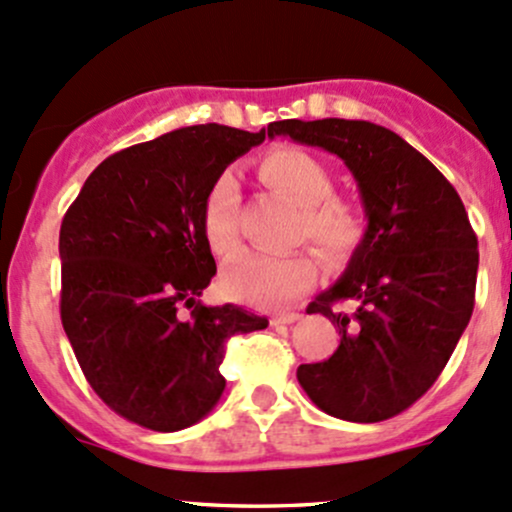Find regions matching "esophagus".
Listing matches in <instances>:
<instances>
[{
	"label": "esophagus",
	"instance_id": "34e87169",
	"mask_svg": "<svg viewBox=\"0 0 512 512\" xmlns=\"http://www.w3.org/2000/svg\"><path fill=\"white\" fill-rule=\"evenodd\" d=\"M301 318V313H296V311H286V313H279V316H274L272 318V325H291V323H296V320Z\"/></svg>",
	"mask_w": 512,
	"mask_h": 512
}]
</instances>
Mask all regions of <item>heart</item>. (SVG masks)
<instances>
[{
    "label": "heart",
    "instance_id": "obj_1",
    "mask_svg": "<svg viewBox=\"0 0 512 512\" xmlns=\"http://www.w3.org/2000/svg\"><path fill=\"white\" fill-rule=\"evenodd\" d=\"M257 177L299 206L294 235L308 240L325 262L342 265L364 243L367 221L362 209L355 201L333 194V177L313 153L294 145L267 150L257 162ZM235 199V179L228 172L218 174L201 209L206 243L218 257H228L238 250ZM316 274V260L306 250L289 255L243 252L223 272V289L233 299L252 306H277L311 289Z\"/></svg>",
    "mask_w": 512,
    "mask_h": 512
}]
</instances>
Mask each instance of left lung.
<instances>
[{
    "label": "left lung",
    "mask_w": 512,
    "mask_h": 512,
    "mask_svg": "<svg viewBox=\"0 0 512 512\" xmlns=\"http://www.w3.org/2000/svg\"><path fill=\"white\" fill-rule=\"evenodd\" d=\"M267 136L342 157L367 216L345 274L306 308L338 325V350L301 364L299 384L335 418L389 420L435 384L474 311L479 240L462 199L428 157L376 123L286 119Z\"/></svg>",
    "instance_id": "1"
}]
</instances>
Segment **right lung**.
Segmentation results:
<instances>
[{
    "mask_svg": "<svg viewBox=\"0 0 512 512\" xmlns=\"http://www.w3.org/2000/svg\"><path fill=\"white\" fill-rule=\"evenodd\" d=\"M265 131L206 123L109 155L60 226V318L94 393L155 432L199 423L221 398L226 342L267 328L204 306L216 274L201 209L213 179Z\"/></svg>",
    "mask_w": 512,
    "mask_h": 512,
    "instance_id": "obj_1",
    "label": "right lung"
}]
</instances>
